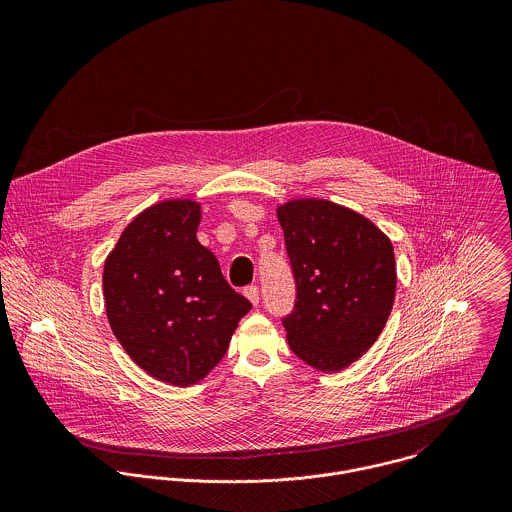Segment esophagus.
<instances>
[{
    "label": "esophagus",
    "instance_id": "34e87169",
    "mask_svg": "<svg viewBox=\"0 0 512 512\" xmlns=\"http://www.w3.org/2000/svg\"><path fill=\"white\" fill-rule=\"evenodd\" d=\"M244 295L250 299L252 305H258V301H260V290H258V286H246V288H244Z\"/></svg>",
    "mask_w": 512,
    "mask_h": 512
}]
</instances>
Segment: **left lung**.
I'll list each match as a JSON object with an SVG mask.
<instances>
[{"mask_svg":"<svg viewBox=\"0 0 512 512\" xmlns=\"http://www.w3.org/2000/svg\"><path fill=\"white\" fill-rule=\"evenodd\" d=\"M276 213L297 290L282 319L288 343L317 370L347 368L374 345L392 311V242L357 211L325 199H293Z\"/></svg>","mask_w":512,"mask_h":512,"instance_id":"obj_1","label":"left lung"}]
</instances>
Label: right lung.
<instances>
[{"instance_id":"right-lung-1","label":"right lung","mask_w":512,"mask_h":512,"mask_svg":"<svg viewBox=\"0 0 512 512\" xmlns=\"http://www.w3.org/2000/svg\"><path fill=\"white\" fill-rule=\"evenodd\" d=\"M199 222L197 201L151 205L124 228L102 276L116 339L136 365L173 386L195 384L219 365L252 309L197 240Z\"/></svg>"}]
</instances>
